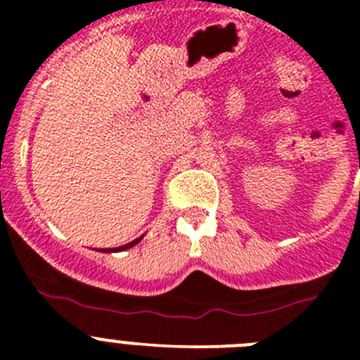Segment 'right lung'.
I'll return each mask as SVG.
<instances>
[{"instance_id":"right-lung-1","label":"right lung","mask_w":360,"mask_h":360,"mask_svg":"<svg viewBox=\"0 0 360 360\" xmlns=\"http://www.w3.org/2000/svg\"><path fill=\"white\" fill-rule=\"evenodd\" d=\"M143 237H139V238H136V240H132V242H129V244H125V245H122V248H115V249H104V251L102 252H112V251H125V249H131L132 245H136L138 244L139 240H141Z\"/></svg>"}]
</instances>
